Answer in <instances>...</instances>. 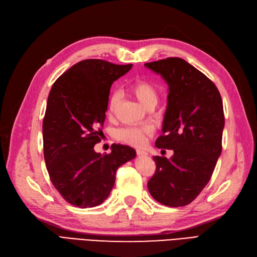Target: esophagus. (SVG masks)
I'll return each instance as SVG.
<instances>
[{
  "label": "esophagus",
  "instance_id": "34e87169",
  "mask_svg": "<svg viewBox=\"0 0 257 257\" xmlns=\"http://www.w3.org/2000/svg\"><path fill=\"white\" fill-rule=\"evenodd\" d=\"M137 155L138 157H146V155H148V153L145 150H137Z\"/></svg>",
  "mask_w": 257,
  "mask_h": 257
}]
</instances>
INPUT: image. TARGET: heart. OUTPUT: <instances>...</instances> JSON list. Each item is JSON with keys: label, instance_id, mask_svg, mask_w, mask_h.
<instances>
[{"label": "heart", "instance_id": "b5f03b06", "mask_svg": "<svg viewBox=\"0 0 257 257\" xmlns=\"http://www.w3.org/2000/svg\"><path fill=\"white\" fill-rule=\"evenodd\" d=\"M130 91L146 109H150V108L153 109L159 102V91L149 81L137 80L133 84H131ZM119 103V94L118 93H113V94H111L109 100H108V112L112 113L116 109ZM149 133V128L141 130L136 127H125L116 132V137H118L120 141L126 144L133 146H142L146 141L147 134Z\"/></svg>", "mask_w": 257, "mask_h": 257}]
</instances>
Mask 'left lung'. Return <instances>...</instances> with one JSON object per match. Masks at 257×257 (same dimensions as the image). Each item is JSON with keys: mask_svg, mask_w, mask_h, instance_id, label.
<instances>
[{"mask_svg": "<svg viewBox=\"0 0 257 257\" xmlns=\"http://www.w3.org/2000/svg\"><path fill=\"white\" fill-rule=\"evenodd\" d=\"M168 85L167 107L157 139L158 148L174 150L157 164L148 182L152 197L168 207H183L195 199L211 178L222 152L223 102L206 75L180 58L146 63Z\"/></svg>", "mask_w": 257, "mask_h": 257, "instance_id": "left-lung-1", "label": "left lung"}]
</instances>
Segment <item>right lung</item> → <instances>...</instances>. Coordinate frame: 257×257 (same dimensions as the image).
I'll use <instances>...</instances> for the list:
<instances>
[{"label":"right lung","mask_w":257,"mask_h":257,"mask_svg":"<svg viewBox=\"0 0 257 257\" xmlns=\"http://www.w3.org/2000/svg\"><path fill=\"white\" fill-rule=\"evenodd\" d=\"M132 64L83 60L53 83L43 121L44 158L50 180L67 203L92 208L103 203L113 188L115 172L133 160L128 146H111V153L95 152L104 125L113 81Z\"/></svg>","instance_id":"right-lung-1"}]
</instances>
